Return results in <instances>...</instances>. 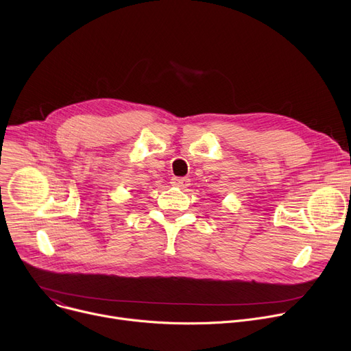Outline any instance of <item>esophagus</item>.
Returning a JSON list of instances; mask_svg holds the SVG:
<instances>
[{
  "label": "esophagus",
  "instance_id": "obj_1",
  "mask_svg": "<svg viewBox=\"0 0 351 351\" xmlns=\"http://www.w3.org/2000/svg\"><path fill=\"white\" fill-rule=\"evenodd\" d=\"M191 180L188 178H172V186H178V188H188V186L191 184L189 183Z\"/></svg>",
  "mask_w": 351,
  "mask_h": 351
}]
</instances>
